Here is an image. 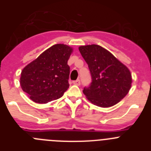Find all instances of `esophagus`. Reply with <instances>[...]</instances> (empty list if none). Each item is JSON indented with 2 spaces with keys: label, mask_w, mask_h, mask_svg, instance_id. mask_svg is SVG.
Segmentation results:
<instances>
[{
  "label": "esophagus",
  "mask_w": 151,
  "mask_h": 151,
  "mask_svg": "<svg viewBox=\"0 0 151 151\" xmlns=\"http://www.w3.org/2000/svg\"><path fill=\"white\" fill-rule=\"evenodd\" d=\"M73 83L76 85H80V80L77 79V80H76V81H73Z\"/></svg>",
  "instance_id": "1"
}]
</instances>
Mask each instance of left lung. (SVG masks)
Returning a JSON list of instances; mask_svg holds the SVG:
<instances>
[{"label": "left lung", "instance_id": "obj_1", "mask_svg": "<svg viewBox=\"0 0 151 151\" xmlns=\"http://www.w3.org/2000/svg\"><path fill=\"white\" fill-rule=\"evenodd\" d=\"M78 50L91 75L90 86L83 90L86 98L101 107L114 106L123 99L132 82L127 66L100 45H84Z\"/></svg>", "mask_w": 151, "mask_h": 151}]
</instances>
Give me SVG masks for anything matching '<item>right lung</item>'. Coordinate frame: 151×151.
<instances>
[{"label":"right lung","instance_id":"add662e5","mask_svg":"<svg viewBox=\"0 0 151 151\" xmlns=\"http://www.w3.org/2000/svg\"><path fill=\"white\" fill-rule=\"evenodd\" d=\"M73 51L66 45H54L23 68L21 88L32 101L47 104L63 95L69 86L67 62Z\"/></svg>","mask_w":151,"mask_h":151}]
</instances>
